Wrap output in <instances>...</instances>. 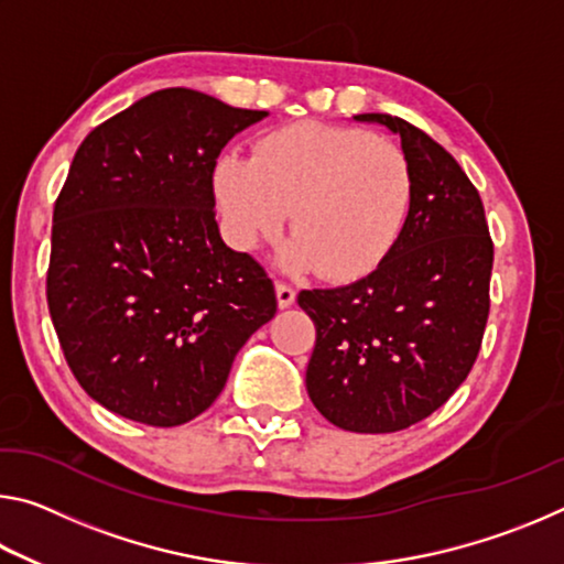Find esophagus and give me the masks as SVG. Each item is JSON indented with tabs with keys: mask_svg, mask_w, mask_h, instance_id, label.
<instances>
[{
	"mask_svg": "<svg viewBox=\"0 0 564 564\" xmlns=\"http://www.w3.org/2000/svg\"><path fill=\"white\" fill-rule=\"evenodd\" d=\"M275 301H279V308H291L295 303V291L289 283H275Z\"/></svg>",
	"mask_w": 564,
	"mask_h": 564,
	"instance_id": "esophagus-1",
	"label": "esophagus"
}]
</instances>
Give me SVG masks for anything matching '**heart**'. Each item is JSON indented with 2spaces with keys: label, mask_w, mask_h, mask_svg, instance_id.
Returning <instances> with one entry per match:
<instances>
[{
  "label": "heart",
  "mask_w": 564,
  "mask_h": 564,
  "mask_svg": "<svg viewBox=\"0 0 564 564\" xmlns=\"http://www.w3.org/2000/svg\"><path fill=\"white\" fill-rule=\"evenodd\" d=\"M413 191V166L395 141L321 121L273 129L251 159L228 154L214 171L228 243L253 251L281 234L289 214L293 241L279 256L283 269H316L340 283L386 261Z\"/></svg>",
  "instance_id": "b5f03b06"
}]
</instances>
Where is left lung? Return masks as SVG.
I'll use <instances>...</instances> for the list:
<instances>
[{
    "mask_svg": "<svg viewBox=\"0 0 564 564\" xmlns=\"http://www.w3.org/2000/svg\"><path fill=\"white\" fill-rule=\"evenodd\" d=\"M400 137L415 191L408 224L373 273L299 293L316 323L305 388L350 433H395L435 413L470 373L490 313L492 238L460 164L413 123L358 113Z\"/></svg>",
    "mask_w": 564,
    "mask_h": 564,
    "instance_id": "obj_1",
    "label": "left lung"
}]
</instances>
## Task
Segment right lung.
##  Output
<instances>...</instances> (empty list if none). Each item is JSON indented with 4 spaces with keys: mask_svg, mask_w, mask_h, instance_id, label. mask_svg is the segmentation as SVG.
<instances>
[{
    "mask_svg": "<svg viewBox=\"0 0 564 564\" xmlns=\"http://www.w3.org/2000/svg\"><path fill=\"white\" fill-rule=\"evenodd\" d=\"M269 117L174 87L99 123L54 204L46 301L74 378L154 427L214 403L236 352L275 313L273 281L224 243L214 169Z\"/></svg>",
    "mask_w": 564,
    "mask_h": 564,
    "instance_id": "obj_1",
    "label": "right lung"
}]
</instances>
